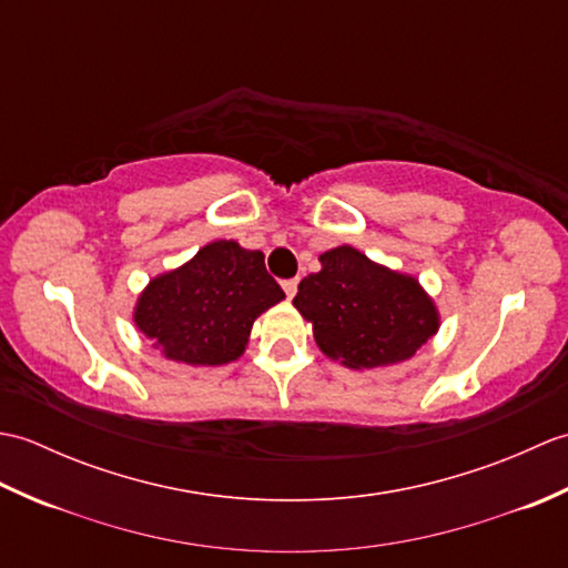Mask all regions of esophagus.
Masks as SVG:
<instances>
[{"label":"esophagus","mask_w":568,"mask_h":568,"mask_svg":"<svg viewBox=\"0 0 568 568\" xmlns=\"http://www.w3.org/2000/svg\"><path fill=\"white\" fill-rule=\"evenodd\" d=\"M297 277H291V281H283V291H285V295L287 297H295V293H297Z\"/></svg>","instance_id":"obj_1"}]
</instances>
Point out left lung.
Masks as SVG:
<instances>
[{
  "mask_svg": "<svg viewBox=\"0 0 568 568\" xmlns=\"http://www.w3.org/2000/svg\"><path fill=\"white\" fill-rule=\"evenodd\" d=\"M322 271L297 285L293 305L315 342L348 368H376L415 356L439 329V315L415 277L383 268L352 246L322 253Z\"/></svg>",
  "mask_w": 568,
  "mask_h": 568,
  "instance_id": "left-lung-1",
  "label": "left lung"
}]
</instances>
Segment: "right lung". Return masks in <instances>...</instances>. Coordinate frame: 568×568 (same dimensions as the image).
<instances>
[{
  "instance_id": "add662e5",
  "label": "right lung",
  "mask_w": 568,
  "mask_h": 568,
  "mask_svg": "<svg viewBox=\"0 0 568 568\" xmlns=\"http://www.w3.org/2000/svg\"><path fill=\"white\" fill-rule=\"evenodd\" d=\"M283 297L261 251L212 241L178 271L153 277L134 322L163 356L222 366L244 354L253 320Z\"/></svg>"
}]
</instances>
